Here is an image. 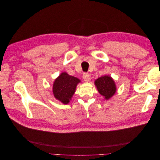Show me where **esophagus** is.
Listing matches in <instances>:
<instances>
[{
  "label": "esophagus",
  "instance_id": "34e87169",
  "mask_svg": "<svg viewBox=\"0 0 160 160\" xmlns=\"http://www.w3.org/2000/svg\"><path fill=\"white\" fill-rule=\"evenodd\" d=\"M83 78L85 82H88L90 80V75L88 72H84L83 75Z\"/></svg>",
  "mask_w": 160,
  "mask_h": 160
}]
</instances>
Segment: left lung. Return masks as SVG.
<instances>
[{"mask_svg": "<svg viewBox=\"0 0 160 160\" xmlns=\"http://www.w3.org/2000/svg\"><path fill=\"white\" fill-rule=\"evenodd\" d=\"M94 83L99 93L106 100L112 98L117 91L115 81L109 75H104L99 77L95 81Z\"/></svg>", "mask_w": 160, "mask_h": 160, "instance_id": "8db88e82", "label": "left lung"}]
</instances>
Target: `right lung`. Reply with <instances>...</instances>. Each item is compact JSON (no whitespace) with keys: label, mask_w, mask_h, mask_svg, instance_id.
<instances>
[{"label":"right lung","mask_w":160,"mask_h":160,"mask_svg":"<svg viewBox=\"0 0 160 160\" xmlns=\"http://www.w3.org/2000/svg\"><path fill=\"white\" fill-rule=\"evenodd\" d=\"M79 83H81L79 79L68 75L66 72H62L53 82V95L62 103L68 104Z\"/></svg>","instance_id":"right-lung-1"}]
</instances>
